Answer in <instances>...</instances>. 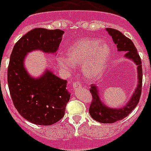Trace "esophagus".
<instances>
[{"instance_id": "34e87169", "label": "esophagus", "mask_w": 151, "mask_h": 151, "mask_svg": "<svg viewBox=\"0 0 151 151\" xmlns=\"http://www.w3.org/2000/svg\"><path fill=\"white\" fill-rule=\"evenodd\" d=\"M82 87V84L78 82H73V88L74 89H78V88H81Z\"/></svg>"}]
</instances>
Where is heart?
<instances>
[{"label":"heart","instance_id":"heart-1","mask_svg":"<svg viewBox=\"0 0 151 151\" xmlns=\"http://www.w3.org/2000/svg\"><path fill=\"white\" fill-rule=\"evenodd\" d=\"M66 56L58 59L63 69L70 71L73 64L82 65L83 73L88 79L94 80L103 73L111 56L109 43L99 39H81L73 43L67 50Z\"/></svg>","mask_w":151,"mask_h":151}]
</instances>
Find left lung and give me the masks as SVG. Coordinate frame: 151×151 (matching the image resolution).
Instances as JSON below:
<instances>
[{"label":"left lung","instance_id":"obj_1","mask_svg":"<svg viewBox=\"0 0 151 151\" xmlns=\"http://www.w3.org/2000/svg\"><path fill=\"white\" fill-rule=\"evenodd\" d=\"M106 30L111 35L113 42L117 45L119 51H125L127 58L133 60L137 65V71H138V85L135 92L133 93V96L129 101L127 105L119 109H111L105 106L101 103L99 99L98 88L94 84L91 85L90 92L92 100L91 101L89 107V113L91 116L95 120L102 123H113L119 120L124 119L128 116V115L133 111L137 105H138L140 99L142 91V81H143V70H142L141 59L139 57V53L137 52L134 44L131 40L127 36H125L121 32L116 29L107 28Z\"/></svg>","mask_w":151,"mask_h":151}]
</instances>
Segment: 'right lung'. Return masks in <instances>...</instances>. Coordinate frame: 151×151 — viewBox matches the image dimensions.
I'll return each instance as SVG.
<instances>
[{
	"label": "right lung",
	"mask_w": 151,
	"mask_h": 151,
	"mask_svg": "<svg viewBox=\"0 0 151 151\" xmlns=\"http://www.w3.org/2000/svg\"><path fill=\"white\" fill-rule=\"evenodd\" d=\"M64 32L35 28L24 35L14 46L8 68V84L12 101L18 113L34 124L50 126L63 118L70 94L67 81L47 71L33 79L23 66L27 52L41 50L55 52Z\"/></svg>",
	"instance_id": "1"
}]
</instances>
